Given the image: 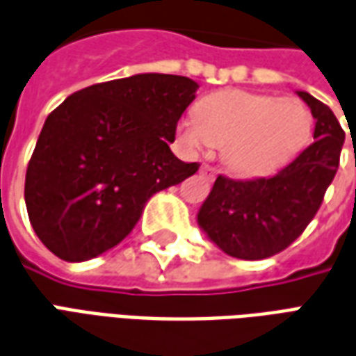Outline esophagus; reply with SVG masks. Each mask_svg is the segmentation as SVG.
<instances>
[{
	"instance_id": "esophagus-1",
	"label": "esophagus",
	"mask_w": 356,
	"mask_h": 356,
	"mask_svg": "<svg viewBox=\"0 0 356 356\" xmlns=\"http://www.w3.org/2000/svg\"><path fill=\"white\" fill-rule=\"evenodd\" d=\"M200 173L202 175H206L208 179H211L213 175H216V168H211V165H208V163H204L200 168Z\"/></svg>"
}]
</instances>
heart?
Wrapping results in <instances>:
<instances>
[{"instance_id": "b5f03b06", "label": "heart", "mask_w": 356, "mask_h": 356, "mask_svg": "<svg viewBox=\"0 0 356 356\" xmlns=\"http://www.w3.org/2000/svg\"><path fill=\"white\" fill-rule=\"evenodd\" d=\"M191 148L223 147L225 165L242 177L278 170L311 135V114L298 99L223 89L206 95L196 116L181 122Z\"/></svg>"}]
</instances>
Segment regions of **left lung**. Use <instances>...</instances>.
I'll return each mask as SVG.
<instances>
[{
    "instance_id": "8db88e82",
    "label": "left lung",
    "mask_w": 356,
    "mask_h": 356,
    "mask_svg": "<svg viewBox=\"0 0 356 356\" xmlns=\"http://www.w3.org/2000/svg\"><path fill=\"white\" fill-rule=\"evenodd\" d=\"M314 118L313 143L270 177L236 181L219 175L198 211V225L225 254L246 261L282 252L298 238L336 177L345 131L334 112L298 91Z\"/></svg>"
}]
</instances>
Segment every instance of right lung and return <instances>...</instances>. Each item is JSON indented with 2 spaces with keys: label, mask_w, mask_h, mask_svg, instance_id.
Masks as SVG:
<instances>
[{
  "label": "right lung",
  "mask_w": 356,
  "mask_h": 356,
  "mask_svg": "<svg viewBox=\"0 0 356 356\" xmlns=\"http://www.w3.org/2000/svg\"><path fill=\"white\" fill-rule=\"evenodd\" d=\"M196 89L185 76L135 74L76 91L51 112L24 183L30 223L49 252L70 263L108 252L152 194L198 171L170 148Z\"/></svg>",
  "instance_id": "1"
}]
</instances>
